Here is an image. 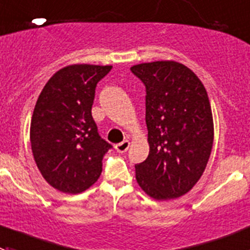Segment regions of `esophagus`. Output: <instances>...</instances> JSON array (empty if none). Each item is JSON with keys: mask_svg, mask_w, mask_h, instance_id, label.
<instances>
[{"mask_svg": "<svg viewBox=\"0 0 250 250\" xmlns=\"http://www.w3.org/2000/svg\"><path fill=\"white\" fill-rule=\"evenodd\" d=\"M129 146H130L129 141H123V142H121V143H118V145H116V149H117V152L125 153V152H127V149L129 148Z\"/></svg>", "mask_w": 250, "mask_h": 250, "instance_id": "1", "label": "esophagus"}]
</instances>
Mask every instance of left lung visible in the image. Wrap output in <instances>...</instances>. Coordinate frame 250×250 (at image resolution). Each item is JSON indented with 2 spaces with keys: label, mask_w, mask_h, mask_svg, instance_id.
<instances>
[{
  "label": "left lung",
  "mask_w": 250,
  "mask_h": 250,
  "mask_svg": "<svg viewBox=\"0 0 250 250\" xmlns=\"http://www.w3.org/2000/svg\"><path fill=\"white\" fill-rule=\"evenodd\" d=\"M146 86L149 154L136 179L149 197L178 198L199 181L212 152L213 117L201 80L184 64L157 61L130 67Z\"/></svg>",
  "instance_id": "obj_1"
}]
</instances>
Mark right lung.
Returning <instances> with one entry per match:
<instances>
[{"label":"right lung","instance_id":"1","mask_svg":"<svg viewBox=\"0 0 250 250\" xmlns=\"http://www.w3.org/2000/svg\"><path fill=\"white\" fill-rule=\"evenodd\" d=\"M112 66L72 64L60 69L42 89L31 121V147L47 183L69 194L88 189L102 173L111 149L92 117L97 83Z\"/></svg>","mask_w":250,"mask_h":250}]
</instances>
